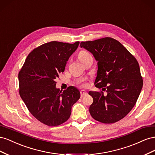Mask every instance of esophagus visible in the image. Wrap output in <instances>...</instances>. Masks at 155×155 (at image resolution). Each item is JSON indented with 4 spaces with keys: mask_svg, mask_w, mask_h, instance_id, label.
Segmentation results:
<instances>
[{
    "mask_svg": "<svg viewBox=\"0 0 155 155\" xmlns=\"http://www.w3.org/2000/svg\"><path fill=\"white\" fill-rule=\"evenodd\" d=\"M80 94H81V96L83 97L84 96H85L86 94H87V92L86 91H84V90H82V91H81Z\"/></svg>",
    "mask_w": 155,
    "mask_h": 155,
    "instance_id": "esophagus-1",
    "label": "esophagus"
}]
</instances>
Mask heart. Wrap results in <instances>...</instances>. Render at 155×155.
Segmentation results:
<instances>
[{
	"label": "heart",
	"mask_w": 155,
	"mask_h": 155,
	"mask_svg": "<svg viewBox=\"0 0 155 155\" xmlns=\"http://www.w3.org/2000/svg\"><path fill=\"white\" fill-rule=\"evenodd\" d=\"M88 55H90V54L86 51L82 50L78 54V58L79 60H80V61H82L83 60H84L86 58H87Z\"/></svg>",
	"instance_id": "1"
}]
</instances>
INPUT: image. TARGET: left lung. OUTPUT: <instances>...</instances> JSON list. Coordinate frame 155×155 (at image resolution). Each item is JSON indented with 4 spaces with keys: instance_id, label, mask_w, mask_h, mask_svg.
<instances>
[{
    "instance_id": "1",
    "label": "left lung",
    "mask_w": 155,
    "mask_h": 155,
    "mask_svg": "<svg viewBox=\"0 0 155 155\" xmlns=\"http://www.w3.org/2000/svg\"><path fill=\"white\" fill-rule=\"evenodd\" d=\"M97 62L94 84L107 92L89 91L93 98L89 112L101 123H115L127 114L137 103L143 86L137 60L119 41L105 37L81 42Z\"/></svg>"
}]
</instances>
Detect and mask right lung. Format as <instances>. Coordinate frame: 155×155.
<instances>
[{"label": "right lung", "mask_w": 155, "mask_h": 155, "mask_svg": "<svg viewBox=\"0 0 155 155\" xmlns=\"http://www.w3.org/2000/svg\"><path fill=\"white\" fill-rule=\"evenodd\" d=\"M74 44L51 41L29 54L18 73L19 94L28 109L41 123L58 126L71 114L80 92L73 86L60 91L55 79L64 72L69 58L78 48Z\"/></svg>", "instance_id": "obj_1"}]
</instances>
